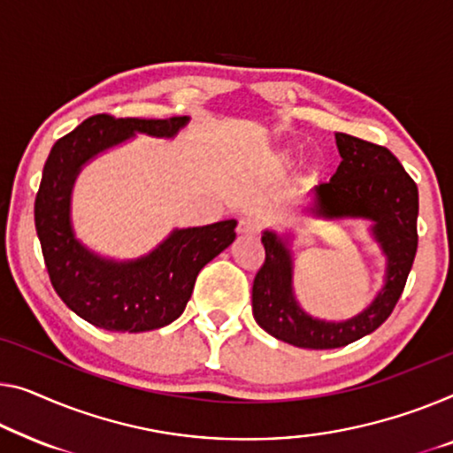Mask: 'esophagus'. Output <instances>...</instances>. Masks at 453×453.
Instances as JSON below:
<instances>
[{"label": "esophagus", "instance_id": "34e87169", "mask_svg": "<svg viewBox=\"0 0 453 453\" xmlns=\"http://www.w3.org/2000/svg\"><path fill=\"white\" fill-rule=\"evenodd\" d=\"M260 232V221L252 218V215H244V218H240L238 221V234L242 235H254Z\"/></svg>", "mask_w": 453, "mask_h": 453}]
</instances>
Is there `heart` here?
Returning a JSON list of instances; mask_svg holds the SVG:
<instances>
[{"label":"heart","mask_w":453,"mask_h":453,"mask_svg":"<svg viewBox=\"0 0 453 453\" xmlns=\"http://www.w3.org/2000/svg\"><path fill=\"white\" fill-rule=\"evenodd\" d=\"M280 162H288V154H282V157H280Z\"/></svg>","instance_id":"heart-1"}]
</instances>
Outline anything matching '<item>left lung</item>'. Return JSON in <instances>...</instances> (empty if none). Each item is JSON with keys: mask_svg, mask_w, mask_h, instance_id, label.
I'll use <instances>...</instances> for the list:
<instances>
[{"mask_svg": "<svg viewBox=\"0 0 453 453\" xmlns=\"http://www.w3.org/2000/svg\"><path fill=\"white\" fill-rule=\"evenodd\" d=\"M342 162L332 180L311 188L309 211L317 218H366L388 258L387 285L354 319L327 323L309 317L293 296V260L276 234L265 232V265L254 276L252 313L258 326L280 342L307 349L348 346L372 334L393 313L417 254L419 191L388 148L335 134Z\"/></svg>", "mask_w": 453, "mask_h": 453, "instance_id": "obj_1", "label": "left lung"}]
</instances>
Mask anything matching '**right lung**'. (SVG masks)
<instances>
[{
	"mask_svg": "<svg viewBox=\"0 0 453 453\" xmlns=\"http://www.w3.org/2000/svg\"><path fill=\"white\" fill-rule=\"evenodd\" d=\"M187 116L166 119L113 118L97 113L66 134L46 158L34 201V224L54 291L79 317L107 332H148L185 311L199 270L235 238V219L174 232L136 262H111L91 254L73 235L71 188L79 168L97 152L136 132L171 138Z\"/></svg>",
	"mask_w": 453,
	"mask_h": 453,
	"instance_id": "obj_1",
	"label": "right lung"
}]
</instances>
